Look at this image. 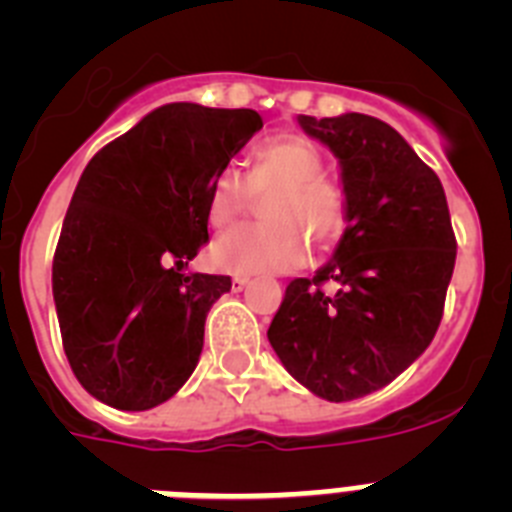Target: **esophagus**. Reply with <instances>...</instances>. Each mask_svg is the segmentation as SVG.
<instances>
[{
    "label": "esophagus",
    "instance_id": "obj_1",
    "mask_svg": "<svg viewBox=\"0 0 512 512\" xmlns=\"http://www.w3.org/2000/svg\"><path fill=\"white\" fill-rule=\"evenodd\" d=\"M248 282H251V277H246V274H235V277H233V289H235V292H241L243 287H248Z\"/></svg>",
    "mask_w": 512,
    "mask_h": 512
}]
</instances>
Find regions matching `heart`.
<instances>
[{
    "instance_id": "1",
    "label": "heart",
    "mask_w": 512,
    "mask_h": 512,
    "mask_svg": "<svg viewBox=\"0 0 512 512\" xmlns=\"http://www.w3.org/2000/svg\"><path fill=\"white\" fill-rule=\"evenodd\" d=\"M325 171L320 148L305 135L264 140L251 153L248 179L233 166L217 171L207 197V220L225 230L241 223L256 200H265L259 228H241L212 246V261L228 271H292L310 256L336 246L348 225V200Z\"/></svg>"
}]
</instances>
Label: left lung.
<instances>
[{
  "instance_id": "8db88e82",
  "label": "left lung",
  "mask_w": 512,
  "mask_h": 512,
  "mask_svg": "<svg viewBox=\"0 0 512 512\" xmlns=\"http://www.w3.org/2000/svg\"><path fill=\"white\" fill-rule=\"evenodd\" d=\"M300 125L341 158L348 228L315 277L287 284L266 336L297 382L346 402L390 384L433 341L456 235L441 179L387 122L348 112Z\"/></svg>"
}]
</instances>
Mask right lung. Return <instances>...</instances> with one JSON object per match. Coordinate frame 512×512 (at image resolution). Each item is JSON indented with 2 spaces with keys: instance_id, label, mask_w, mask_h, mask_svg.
Returning <instances> with one entry per match:
<instances>
[{
  "instance_id": "right-lung-1",
  "label": "right lung",
  "mask_w": 512,
  "mask_h": 512,
  "mask_svg": "<svg viewBox=\"0 0 512 512\" xmlns=\"http://www.w3.org/2000/svg\"><path fill=\"white\" fill-rule=\"evenodd\" d=\"M259 112L164 104L94 153L53 253V300L81 387L117 410L169 400L200 361L225 274H182L210 241L217 171L261 130Z\"/></svg>"
}]
</instances>
